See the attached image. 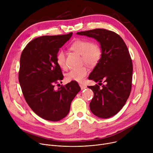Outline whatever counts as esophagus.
<instances>
[{
  "instance_id": "esophagus-1",
  "label": "esophagus",
  "mask_w": 153,
  "mask_h": 153,
  "mask_svg": "<svg viewBox=\"0 0 153 153\" xmlns=\"http://www.w3.org/2000/svg\"><path fill=\"white\" fill-rule=\"evenodd\" d=\"M80 86L82 90H84V89H85L86 88V86L85 85H83V84H80Z\"/></svg>"
}]
</instances>
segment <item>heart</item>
Returning a JSON list of instances; mask_svg holds the SVG:
<instances>
[{
  "label": "heart",
  "mask_w": 153,
  "mask_h": 153,
  "mask_svg": "<svg viewBox=\"0 0 153 153\" xmlns=\"http://www.w3.org/2000/svg\"><path fill=\"white\" fill-rule=\"evenodd\" d=\"M70 48L76 53L82 56L83 61L91 66L96 65L100 60L102 51L100 46L91 40L85 39H79L73 42ZM56 62L63 70H66V55L63 50L57 52L56 56ZM88 73V70L86 67L72 69L66 74L67 80L82 82L83 78Z\"/></svg>",
  "instance_id": "obj_1"
}]
</instances>
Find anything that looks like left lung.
Segmentation results:
<instances>
[{
    "instance_id": "left-lung-1",
    "label": "left lung",
    "mask_w": 153,
    "mask_h": 153,
    "mask_svg": "<svg viewBox=\"0 0 153 153\" xmlns=\"http://www.w3.org/2000/svg\"><path fill=\"white\" fill-rule=\"evenodd\" d=\"M96 39L102 54L88 79L105 84L88 86L94 93L90 103L91 112L100 118L116 115L125 105L132 87L133 63L128 48L117 33L105 29H94L77 33Z\"/></svg>"
}]
</instances>
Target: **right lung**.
<instances>
[{"mask_svg": "<svg viewBox=\"0 0 153 153\" xmlns=\"http://www.w3.org/2000/svg\"><path fill=\"white\" fill-rule=\"evenodd\" d=\"M72 34L36 38L20 56L19 81L24 98L31 110L47 120L56 122L66 117L72 100L80 90L76 81L61 85L58 90L54 88V84L63 78L56 54Z\"/></svg>", "mask_w": 153, "mask_h": 153, "instance_id": "obj_1", "label": "right lung"}]
</instances>
